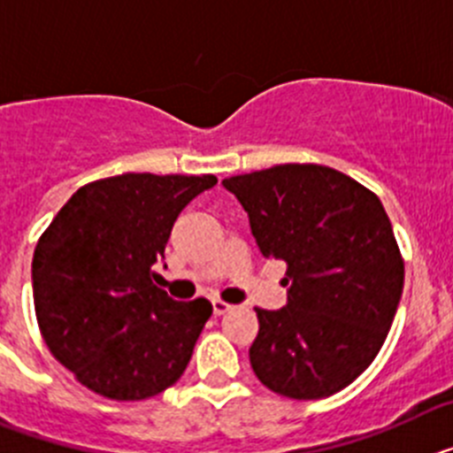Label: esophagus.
Listing matches in <instances>:
<instances>
[{"instance_id": "obj_1", "label": "esophagus", "mask_w": 453, "mask_h": 453, "mask_svg": "<svg viewBox=\"0 0 453 453\" xmlns=\"http://www.w3.org/2000/svg\"><path fill=\"white\" fill-rule=\"evenodd\" d=\"M229 308H231V303L219 302V299H213V313L215 315H224V313H226V311H229Z\"/></svg>"}]
</instances>
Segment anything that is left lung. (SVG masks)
I'll return each instance as SVG.
<instances>
[{
	"label": "left lung",
	"instance_id": "8db88e82",
	"mask_svg": "<svg viewBox=\"0 0 453 453\" xmlns=\"http://www.w3.org/2000/svg\"><path fill=\"white\" fill-rule=\"evenodd\" d=\"M265 258L288 265V303L256 308L250 347L263 386L331 397L370 367L397 313L403 258L374 192L326 165L288 163L224 179Z\"/></svg>",
	"mask_w": 453,
	"mask_h": 453
}]
</instances>
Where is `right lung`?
<instances>
[{
	"mask_svg": "<svg viewBox=\"0 0 453 453\" xmlns=\"http://www.w3.org/2000/svg\"><path fill=\"white\" fill-rule=\"evenodd\" d=\"M213 174H119L79 188L40 235L31 263L40 334L88 390L115 402L174 386L213 306L151 283L179 213Z\"/></svg>",
	"mask_w": 453,
	"mask_h": 453,
	"instance_id": "1",
	"label": "right lung"
}]
</instances>
